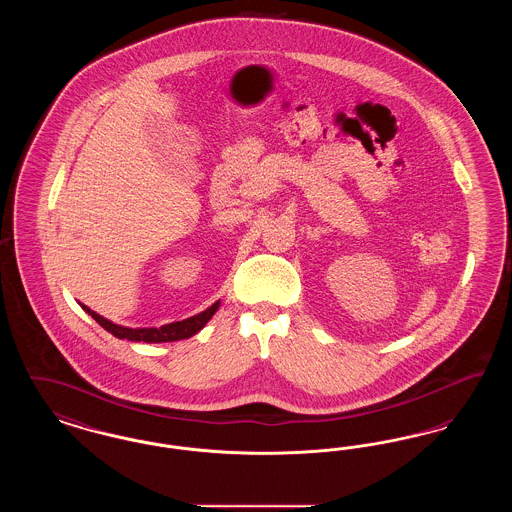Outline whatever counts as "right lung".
Instances as JSON below:
<instances>
[{
	"label": "right lung",
	"instance_id": "1",
	"mask_svg": "<svg viewBox=\"0 0 512 512\" xmlns=\"http://www.w3.org/2000/svg\"><path fill=\"white\" fill-rule=\"evenodd\" d=\"M80 307H82L90 317L94 318L101 328H105L107 332H111V334H113L115 338H119V340L165 343V341L188 340V338H192V336L197 334V332L213 318V315L219 311L220 301H215L209 309H205V311L199 313V315L186 318V320L171 322V324H163L161 328H155V326H153V328H128V326H121V324H115V322L101 317L96 311L88 309V307L82 305V303H80Z\"/></svg>",
	"mask_w": 512,
	"mask_h": 512
}]
</instances>
